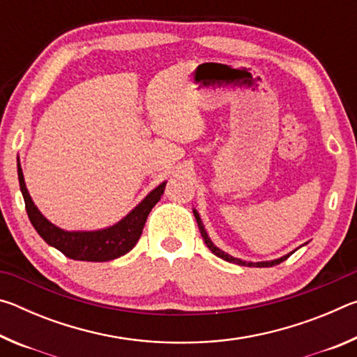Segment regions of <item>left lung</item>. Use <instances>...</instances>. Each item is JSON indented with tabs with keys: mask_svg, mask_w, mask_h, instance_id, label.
<instances>
[{
	"mask_svg": "<svg viewBox=\"0 0 357 357\" xmlns=\"http://www.w3.org/2000/svg\"><path fill=\"white\" fill-rule=\"evenodd\" d=\"M193 215H195V219H197V223H198V228H200V233H202V236H203V241H204V244H206V247L208 249L214 253L215 257H219V258H222V259H225V261H229V263H236V264H241V266H250V268H269V266H275V264H280L282 261H285V259L291 255V253H288V255H285V257H282V258H279V259H274V261H261V263H247V261H243V259H239V258H233L231 255H228V253H225V252H222L219 247H215L214 244H213V241H211L209 238H208V233H206V229H204V227H203V223H202V219H200V215H198V213L195 209H193Z\"/></svg>",
	"mask_w": 357,
	"mask_h": 357,
	"instance_id": "1",
	"label": "left lung"
}]
</instances>
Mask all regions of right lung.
<instances>
[{
  "mask_svg": "<svg viewBox=\"0 0 357 357\" xmlns=\"http://www.w3.org/2000/svg\"><path fill=\"white\" fill-rule=\"evenodd\" d=\"M17 168H19L17 172H19L20 190L23 200H25L26 213L36 231L47 244L55 247L68 258L78 259V261H110V259L123 257L134 249L142 236L144 222H146L151 209L160 200L167 184L162 183L159 187H155L138 206H135V209H132L116 225L99 229V231H64V229L48 222L34 206L26 190L25 179H23L20 162Z\"/></svg>",
  "mask_w": 357,
  "mask_h": 357,
  "instance_id": "1",
  "label": "right lung"
}]
</instances>
